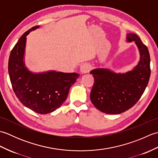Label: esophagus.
I'll return each instance as SVG.
<instances>
[{"label":"esophagus","mask_w":158,"mask_h":158,"mask_svg":"<svg viewBox=\"0 0 158 158\" xmlns=\"http://www.w3.org/2000/svg\"><path fill=\"white\" fill-rule=\"evenodd\" d=\"M90 69H91V66L88 64H83L80 66V73L81 74H86L89 71Z\"/></svg>","instance_id":"esophagus-1"}]
</instances>
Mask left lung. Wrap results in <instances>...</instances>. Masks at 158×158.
I'll return each mask as SVG.
<instances>
[{
  "label": "left lung",
  "mask_w": 158,
  "mask_h": 158,
  "mask_svg": "<svg viewBox=\"0 0 158 158\" xmlns=\"http://www.w3.org/2000/svg\"><path fill=\"white\" fill-rule=\"evenodd\" d=\"M126 41H135L140 54L138 64L132 70L117 73L109 69L98 68L89 72L94 79L90 100L97 109L106 114L117 115L132 108L149 83L151 69L148 49L134 33H127Z\"/></svg>",
  "instance_id": "obj_1"
}]
</instances>
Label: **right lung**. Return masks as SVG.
<instances>
[{
    "mask_svg": "<svg viewBox=\"0 0 158 158\" xmlns=\"http://www.w3.org/2000/svg\"><path fill=\"white\" fill-rule=\"evenodd\" d=\"M39 27L34 26L19 38L10 53L8 71L13 91L23 105L37 113L48 114L65 101L79 74L56 70L33 73L28 69L24 62L26 36Z\"/></svg>",
    "mask_w": 158,
    "mask_h": 158,
    "instance_id": "obj_1",
    "label": "right lung"
}]
</instances>
